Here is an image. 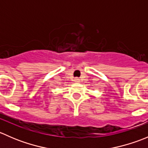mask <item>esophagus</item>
Masks as SVG:
<instances>
[{"label": "esophagus", "instance_id": "obj_1", "mask_svg": "<svg viewBox=\"0 0 148 148\" xmlns=\"http://www.w3.org/2000/svg\"><path fill=\"white\" fill-rule=\"evenodd\" d=\"M79 78H75V79H74V81H75L76 82H79Z\"/></svg>", "mask_w": 148, "mask_h": 148}]
</instances>
